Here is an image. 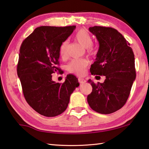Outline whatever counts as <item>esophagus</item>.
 Returning a JSON list of instances; mask_svg holds the SVG:
<instances>
[{
	"instance_id": "1",
	"label": "esophagus",
	"mask_w": 149,
	"mask_h": 149,
	"mask_svg": "<svg viewBox=\"0 0 149 149\" xmlns=\"http://www.w3.org/2000/svg\"><path fill=\"white\" fill-rule=\"evenodd\" d=\"M78 80H79V82L80 83V84H84L85 82H86V80L84 79V78L82 77H79L78 78Z\"/></svg>"
}]
</instances>
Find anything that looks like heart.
Masks as SVG:
<instances>
[{
	"mask_svg": "<svg viewBox=\"0 0 149 149\" xmlns=\"http://www.w3.org/2000/svg\"><path fill=\"white\" fill-rule=\"evenodd\" d=\"M75 39L77 40L79 44L85 48H87L88 53L95 54V49L92 47L93 39L91 35L86 29H80L75 35ZM68 41L67 40L63 41L59 49L60 55L62 57L66 56L67 48ZM88 60L85 58H75L73 59L68 65V69L70 72L75 73L78 75L84 74L85 68L88 65Z\"/></svg>",
	"mask_w": 149,
	"mask_h": 149,
	"instance_id": "heart-1",
	"label": "heart"
}]
</instances>
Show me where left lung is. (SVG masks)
I'll return each mask as SVG.
<instances>
[{
  "mask_svg": "<svg viewBox=\"0 0 149 149\" xmlns=\"http://www.w3.org/2000/svg\"><path fill=\"white\" fill-rule=\"evenodd\" d=\"M99 43L95 61L91 65L92 75L106 76L104 83L95 84L87 102L95 112L108 114L120 109L129 97L136 78L135 56L130 44L116 29L94 26L89 28Z\"/></svg>",
  "mask_w": 149,
  "mask_h": 149,
  "instance_id": "obj_1",
  "label": "left lung"
}]
</instances>
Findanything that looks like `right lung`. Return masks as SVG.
I'll list each match as a JSON object with an SVG mask.
<instances>
[{
	"label": "right lung",
	"mask_w": 149,
	"mask_h": 149,
	"mask_svg": "<svg viewBox=\"0 0 149 149\" xmlns=\"http://www.w3.org/2000/svg\"><path fill=\"white\" fill-rule=\"evenodd\" d=\"M75 27H37L20 47L17 73L24 97L33 109L44 116L54 117L64 112L70 95L79 85L72 74L67 75L63 84L52 79V74L62 72L58 67L60 45Z\"/></svg>",
	"instance_id": "right-lung-1"
}]
</instances>
